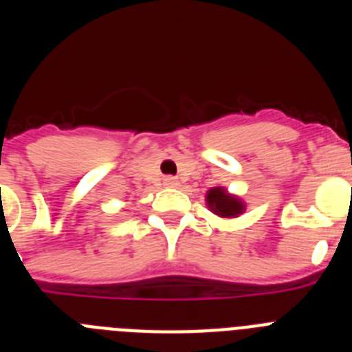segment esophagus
<instances>
[{"label": "esophagus", "instance_id": "34e87169", "mask_svg": "<svg viewBox=\"0 0 352 352\" xmlns=\"http://www.w3.org/2000/svg\"><path fill=\"white\" fill-rule=\"evenodd\" d=\"M164 185H166V186H178V182H176L174 178H166V179H164Z\"/></svg>", "mask_w": 352, "mask_h": 352}]
</instances>
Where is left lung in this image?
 <instances>
[{
	"label": "left lung",
	"mask_w": 352,
	"mask_h": 352,
	"mask_svg": "<svg viewBox=\"0 0 352 352\" xmlns=\"http://www.w3.org/2000/svg\"><path fill=\"white\" fill-rule=\"evenodd\" d=\"M206 204L214 214H219L222 219H236L247 208L241 199L229 194L223 186H213L208 190Z\"/></svg>",
	"instance_id": "obj_1"
}]
</instances>
